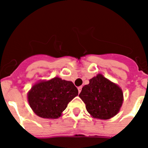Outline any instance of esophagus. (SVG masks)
Here are the masks:
<instances>
[{
  "label": "esophagus",
  "instance_id": "esophagus-1",
  "mask_svg": "<svg viewBox=\"0 0 148 148\" xmlns=\"http://www.w3.org/2000/svg\"><path fill=\"white\" fill-rule=\"evenodd\" d=\"M82 86L78 87V91H79V93H80L81 90H82Z\"/></svg>",
  "mask_w": 148,
  "mask_h": 148
}]
</instances>
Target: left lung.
<instances>
[{"mask_svg":"<svg viewBox=\"0 0 148 148\" xmlns=\"http://www.w3.org/2000/svg\"><path fill=\"white\" fill-rule=\"evenodd\" d=\"M82 88L79 96L94 118L108 120L118 114L122 106L123 93L118 85L102 74H98Z\"/></svg>","mask_w":148,"mask_h":148,"instance_id":"1","label":"left lung"}]
</instances>
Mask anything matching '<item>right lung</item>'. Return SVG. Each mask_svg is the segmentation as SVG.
I'll return each instance as SVG.
<instances>
[{
    "label": "right lung",
    "instance_id": "add662e5",
    "mask_svg": "<svg viewBox=\"0 0 148 148\" xmlns=\"http://www.w3.org/2000/svg\"><path fill=\"white\" fill-rule=\"evenodd\" d=\"M78 95L72 82L55 77L40 81L27 93V101L33 111L43 118H58L68 103Z\"/></svg>",
    "mask_w": 148,
    "mask_h": 148
}]
</instances>
